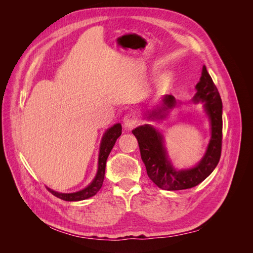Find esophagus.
<instances>
[{
	"label": "esophagus",
	"mask_w": 253,
	"mask_h": 253,
	"mask_svg": "<svg viewBox=\"0 0 253 253\" xmlns=\"http://www.w3.org/2000/svg\"><path fill=\"white\" fill-rule=\"evenodd\" d=\"M136 124H137V117L135 116V114L129 113L126 115L124 118V125L126 128H132Z\"/></svg>",
	"instance_id": "esophagus-1"
}]
</instances>
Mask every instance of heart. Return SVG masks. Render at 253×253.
<instances>
[{
    "mask_svg": "<svg viewBox=\"0 0 253 253\" xmlns=\"http://www.w3.org/2000/svg\"><path fill=\"white\" fill-rule=\"evenodd\" d=\"M173 80V75L170 72H166L163 75H160L159 77L156 79L155 86L158 90L166 89L168 86L170 85Z\"/></svg>",
    "mask_w": 253,
    "mask_h": 253,
    "instance_id": "heart-1",
    "label": "heart"
}]
</instances>
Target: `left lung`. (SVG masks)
Instances as JSON below:
<instances>
[{
    "label": "left lung",
    "mask_w": 253,
    "mask_h": 253,
    "mask_svg": "<svg viewBox=\"0 0 253 253\" xmlns=\"http://www.w3.org/2000/svg\"><path fill=\"white\" fill-rule=\"evenodd\" d=\"M195 88L196 94L192 102L194 104L203 103L210 121L211 138L204 156L194 167L189 169H176L168 156L164 135L152 125H143L132 131L138 140L141 159L148 176L160 189L176 191L193 188L208 177L219 162L223 135V103L205 65ZM160 102L162 103L156 108L144 113L145 119L164 120L169 116L171 110L180 104L172 95H165Z\"/></svg>",
    "instance_id": "left-lung-1"
}]
</instances>
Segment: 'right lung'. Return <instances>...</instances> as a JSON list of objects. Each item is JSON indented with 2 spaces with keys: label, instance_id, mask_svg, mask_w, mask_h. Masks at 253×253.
I'll use <instances>...</instances> for the list:
<instances>
[{
  "label": "right lung",
  "instance_id": "right-lung-1",
  "mask_svg": "<svg viewBox=\"0 0 253 253\" xmlns=\"http://www.w3.org/2000/svg\"><path fill=\"white\" fill-rule=\"evenodd\" d=\"M121 131H122L121 125L116 124L106 129L105 133L103 134L101 142H100V148H99L97 173L95 175L94 179L91 180V182L87 187H85L80 191H77V192H73V193H61V192H57V191H53L52 189L46 187L49 192L52 195H55L58 198H60V200H63L66 202H79V201L87 200V198L94 196L102 187L104 174H105L106 159H108L115 142H116V140L121 135Z\"/></svg>",
  "mask_w": 253,
  "mask_h": 253
}]
</instances>
